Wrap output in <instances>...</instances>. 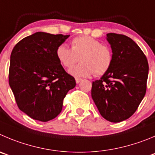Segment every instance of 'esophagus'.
<instances>
[{
    "instance_id": "34e87169",
    "label": "esophagus",
    "mask_w": 155,
    "mask_h": 155,
    "mask_svg": "<svg viewBox=\"0 0 155 155\" xmlns=\"http://www.w3.org/2000/svg\"><path fill=\"white\" fill-rule=\"evenodd\" d=\"M82 80V79H80V78H76V82L77 83V84L78 83H79V82H80Z\"/></svg>"
}]
</instances>
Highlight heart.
I'll list each match as a JSON object with an SVG mask.
<instances>
[{
    "instance_id": "1",
    "label": "heart",
    "mask_w": 155,
    "mask_h": 155,
    "mask_svg": "<svg viewBox=\"0 0 155 155\" xmlns=\"http://www.w3.org/2000/svg\"><path fill=\"white\" fill-rule=\"evenodd\" d=\"M56 57L64 67H73L69 71L74 77H89L95 73L100 76L110 69L113 61V53L109 47L89 36L76 37L71 41V49L62 44L57 47Z\"/></svg>"
}]
</instances>
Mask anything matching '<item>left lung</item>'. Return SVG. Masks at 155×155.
<instances>
[{"label":"left lung","instance_id":"8db88e82","mask_svg":"<svg viewBox=\"0 0 155 155\" xmlns=\"http://www.w3.org/2000/svg\"><path fill=\"white\" fill-rule=\"evenodd\" d=\"M113 53L110 69L92 82V98L101 115L111 122L128 119L146 92L148 63L137 43L121 34H107Z\"/></svg>","mask_w":155,"mask_h":155}]
</instances>
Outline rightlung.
I'll return each instance as SVG.
<instances>
[{
    "label": "right lung",
    "instance_id": "obj_1",
    "mask_svg": "<svg viewBox=\"0 0 155 155\" xmlns=\"http://www.w3.org/2000/svg\"><path fill=\"white\" fill-rule=\"evenodd\" d=\"M69 37L37 32L17 43L11 52L9 85L17 106L33 119L56 118L67 92L76 86L56 55Z\"/></svg>",
    "mask_w": 155,
    "mask_h": 155
}]
</instances>
